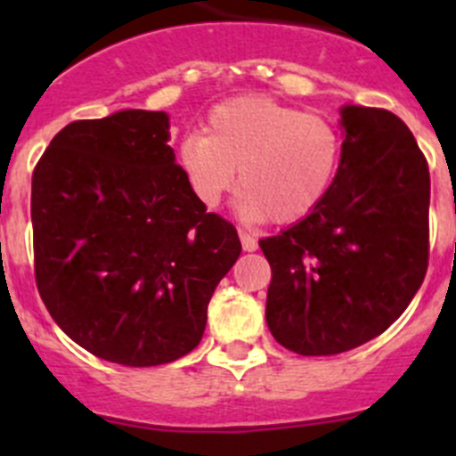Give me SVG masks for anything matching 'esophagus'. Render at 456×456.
Instances as JSON below:
<instances>
[{
    "mask_svg": "<svg viewBox=\"0 0 456 456\" xmlns=\"http://www.w3.org/2000/svg\"><path fill=\"white\" fill-rule=\"evenodd\" d=\"M240 242H242V249H245V251H256L257 249V240L254 236H251L249 232H245V229H240Z\"/></svg>",
    "mask_w": 456,
    "mask_h": 456,
    "instance_id": "1",
    "label": "esophagus"
}]
</instances>
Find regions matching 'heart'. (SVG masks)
Wrapping results in <instances>:
<instances>
[{"instance_id": "b5f03b06", "label": "heart", "mask_w": 456, "mask_h": 456, "mask_svg": "<svg viewBox=\"0 0 456 456\" xmlns=\"http://www.w3.org/2000/svg\"><path fill=\"white\" fill-rule=\"evenodd\" d=\"M342 156V136L329 118L306 114L266 96L218 105L205 132H190L178 163L191 191L216 207L242 187L238 207L251 220L296 223L324 200Z\"/></svg>"}]
</instances>
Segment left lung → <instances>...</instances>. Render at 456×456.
<instances>
[{"mask_svg":"<svg viewBox=\"0 0 456 456\" xmlns=\"http://www.w3.org/2000/svg\"><path fill=\"white\" fill-rule=\"evenodd\" d=\"M333 187L306 218L260 240L266 324L297 355H338L384 333L428 269L430 172L397 114L346 105Z\"/></svg>","mask_w":456,"mask_h":456,"instance_id":"left-lung-1","label":"left lung"}]
</instances>
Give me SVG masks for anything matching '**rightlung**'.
I'll return each instance as SVG.
<instances>
[{"mask_svg": "<svg viewBox=\"0 0 456 456\" xmlns=\"http://www.w3.org/2000/svg\"><path fill=\"white\" fill-rule=\"evenodd\" d=\"M167 139L165 112L72 121L32 172L45 309L92 355L134 369L199 346L211 293L242 251L236 227L196 199Z\"/></svg>", "mask_w": 456, "mask_h": 456, "instance_id": "obj_1", "label": "right lung"}]
</instances>
